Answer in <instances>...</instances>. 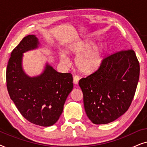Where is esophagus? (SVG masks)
<instances>
[{"mask_svg":"<svg viewBox=\"0 0 147 147\" xmlns=\"http://www.w3.org/2000/svg\"><path fill=\"white\" fill-rule=\"evenodd\" d=\"M79 80H80V78L78 76H74V81H73L74 84H75V85H77V84H78V82H79Z\"/></svg>","mask_w":147,"mask_h":147,"instance_id":"obj_1","label":"esophagus"}]
</instances>
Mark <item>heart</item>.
<instances>
[{
	"instance_id": "1",
	"label": "heart",
	"mask_w": 147,
	"mask_h": 147,
	"mask_svg": "<svg viewBox=\"0 0 147 147\" xmlns=\"http://www.w3.org/2000/svg\"><path fill=\"white\" fill-rule=\"evenodd\" d=\"M94 41L80 42L70 46L67 53L78 55L75 59L77 69L84 74H92L98 71L102 65L105 53V46L99 43L94 45ZM61 63L67 64L69 61L65 54L59 57Z\"/></svg>"
}]
</instances>
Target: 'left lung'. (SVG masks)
<instances>
[{
	"mask_svg": "<svg viewBox=\"0 0 147 147\" xmlns=\"http://www.w3.org/2000/svg\"><path fill=\"white\" fill-rule=\"evenodd\" d=\"M139 74V63L132 49L104 59L98 71L79 82L88 118L95 124H104L125 113L134 98Z\"/></svg>",
	"mask_w": 147,
	"mask_h": 147,
	"instance_id": "8db88e82",
	"label": "left lung"
}]
</instances>
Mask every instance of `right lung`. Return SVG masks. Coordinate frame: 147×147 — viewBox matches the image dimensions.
<instances>
[{
  "label": "right lung",
  "instance_id": "obj_1",
  "mask_svg": "<svg viewBox=\"0 0 147 147\" xmlns=\"http://www.w3.org/2000/svg\"><path fill=\"white\" fill-rule=\"evenodd\" d=\"M34 35L26 36L12 51L7 68L10 98L24 118L36 125L49 126L57 121L73 89L70 73H59L48 63L39 76L30 77L23 68V53L39 47Z\"/></svg>",
  "mask_w": 147,
  "mask_h": 147
}]
</instances>
